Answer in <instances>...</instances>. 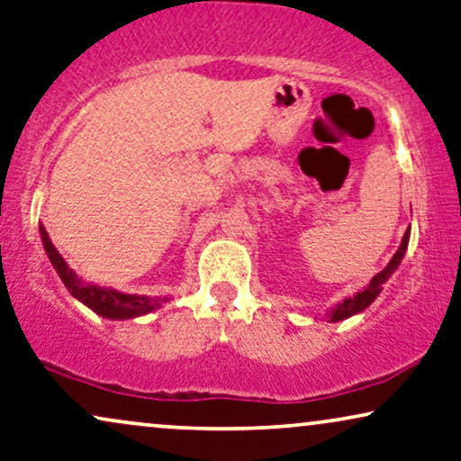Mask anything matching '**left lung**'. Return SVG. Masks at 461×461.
Here are the masks:
<instances>
[{"label": "left lung", "instance_id": "obj_1", "mask_svg": "<svg viewBox=\"0 0 461 461\" xmlns=\"http://www.w3.org/2000/svg\"><path fill=\"white\" fill-rule=\"evenodd\" d=\"M409 236H411V227L407 231H404L401 247H398V250L394 253V257L390 259L388 266H385L377 276H373L365 291L356 293V294H352V297L343 299L341 303H337L335 308H330V312H329V321L330 322H339V321H346V318H349V316L360 314V312H365L373 302H375V299L379 297V293L384 291L385 282L392 278V274H394L398 266H401L404 250H407V247H409Z\"/></svg>", "mask_w": 461, "mask_h": 461}]
</instances>
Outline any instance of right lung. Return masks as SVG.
<instances>
[{
	"label": "right lung",
	"mask_w": 461,
	"mask_h": 461,
	"mask_svg": "<svg viewBox=\"0 0 461 461\" xmlns=\"http://www.w3.org/2000/svg\"><path fill=\"white\" fill-rule=\"evenodd\" d=\"M40 236L44 242V250L50 259L52 267L57 269L59 278L63 280L67 291H69L77 302H82L86 308L96 312L98 316L107 318V321H128V318H139L149 314V312L162 308V303L170 302L173 297H147V294H128L120 293L112 286H98L92 282H86L67 266L63 255L59 253L54 247L50 236L44 230V225H40Z\"/></svg>",
	"instance_id": "add662e5"
}]
</instances>
